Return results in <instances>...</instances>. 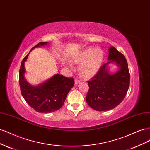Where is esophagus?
Masks as SVG:
<instances>
[{
	"instance_id": "1",
	"label": "esophagus",
	"mask_w": 150,
	"mask_h": 150,
	"mask_svg": "<svg viewBox=\"0 0 150 150\" xmlns=\"http://www.w3.org/2000/svg\"><path fill=\"white\" fill-rule=\"evenodd\" d=\"M80 82H81L80 80H79L78 79H76L74 80V83H75L76 85V84H78Z\"/></svg>"
}]
</instances>
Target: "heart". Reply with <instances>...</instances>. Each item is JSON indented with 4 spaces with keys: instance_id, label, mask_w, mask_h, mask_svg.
Returning <instances> with one entry per match:
<instances>
[{
    "instance_id": "b5f03b06",
    "label": "heart",
    "mask_w": 150,
    "mask_h": 150,
    "mask_svg": "<svg viewBox=\"0 0 150 150\" xmlns=\"http://www.w3.org/2000/svg\"><path fill=\"white\" fill-rule=\"evenodd\" d=\"M104 59V52L99 47H89L77 53L72 60L76 64H80L79 72L83 77L89 78L99 71ZM71 67V64H69Z\"/></svg>"
}]
</instances>
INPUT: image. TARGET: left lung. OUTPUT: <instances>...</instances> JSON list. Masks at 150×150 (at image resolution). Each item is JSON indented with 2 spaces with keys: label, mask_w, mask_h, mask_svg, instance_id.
Wrapping results in <instances>:
<instances>
[{
  "label": "left lung",
  "mask_w": 150,
  "mask_h": 150,
  "mask_svg": "<svg viewBox=\"0 0 150 150\" xmlns=\"http://www.w3.org/2000/svg\"><path fill=\"white\" fill-rule=\"evenodd\" d=\"M108 52L109 61L101 67L91 80L88 81L89 91L86 102L98 111L110 110L119 105L129 86L128 65L124 55L112 46ZM111 63H115L119 68L113 74L108 69V64Z\"/></svg>",
  "instance_id": "8db88e82"
}]
</instances>
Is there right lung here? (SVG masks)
Instances as JSON below:
<instances>
[{"label": "right lung", "instance_id": "1", "mask_svg": "<svg viewBox=\"0 0 150 150\" xmlns=\"http://www.w3.org/2000/svg\"><path fill=\"white\" fill-rule=\"evenodd\" d=\"M47 44V42H40L32 48L30 51ZM29 54L22 60L19 70V84L22 96L37 112L50 113L56 111L64 104L68 93L74 85V79L56 74L38 86L31 85L24 77V64Z\"/></svg>", "mask_w": 150, "mask_h": 150}]
</instances>
